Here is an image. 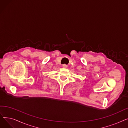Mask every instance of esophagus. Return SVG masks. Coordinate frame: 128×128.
Returning a JSON list of instances; mask_svg holds the SVG:
<instances>
[{
  "instance_id": "esophagus-1",
  "label": "esophagus",
  "mask_w": 128,
  "mask_h": 128,
  "mask_svg": "<svg viewBox=\"0 0 128 128\" xmlns=\"http://www.w3.org/2000/svg\"><path fill=\"white\" fill-rule=\"evenodd\" d=\"M63 68H68V65H66V64H63Z\"/></svg>"
}]
</instances>
